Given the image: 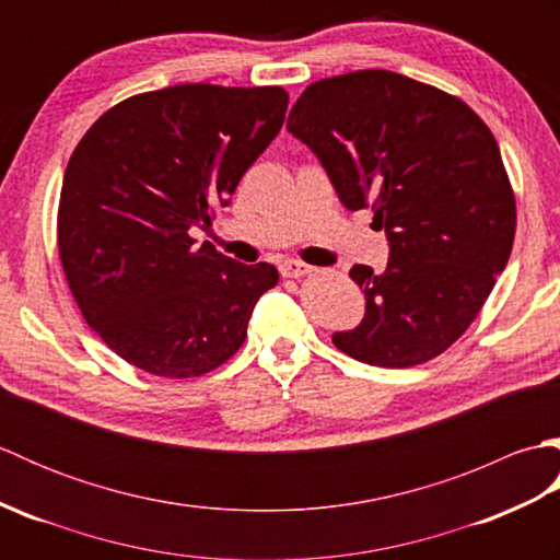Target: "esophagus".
Wrapping results in <instances>:
<instances>
[{"mask_svg": "<svg viewBox=\"0 0 560 560\" xmlns=\"http://www.w3.org/2000/svg\"><path fill=\"white\" fill-rule=\"evenodd\" d=\"M279 269H281V277L287 279H301L305 273L313 271L311 265H305V261H299V259H287Z\"/></svg>", "mask_w": 560, "mask_h": 560, "instance_id": "34e87169", "label": "esophagus"}]
</instances>
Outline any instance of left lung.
I'll return each instance as SVG.
<instances>
[{
    "label": "left lung",
    "mask_w": 560,
    "mask_h": 560,
    "mask_svg": "<svg viewBox=\"0 0 560 560\" xmlns=\"http://www.w3.org/2000/svg\"><path fill=\"white\" fill-rule=\"evenodd\" d=\"M287 127L323 161L341 205L371 207L389 241L385 271L351 269L365 317L335 347L380 368L447 351L515 241V192L491 129L457 96L387 69L311 83Z\"/></svg>",
    "instance_id": "left-lung-1"
}]
</instances>
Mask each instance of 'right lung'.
I'll list each match as a JSON object with an SVG mask.
<instances>
[{
  "mask_svg": "<svg viewBox=\"0 0 560 560\" xmlns=\"http://www.w3.org/2000/svg\"><path fill=\"white\" fill-rule=\"evenodd\" d=\"M281 86L177 83L113 105L67 163L57 249L79 311L151 375L217 371L243 347L277 267L241 265L189 229L211 223L279 135Z\"/></svg>",
  "mask_w": 560,
  "mask_h": 560,
  "instance_id": "obj_1",
  "label": "right lung"
}]
</instances>
